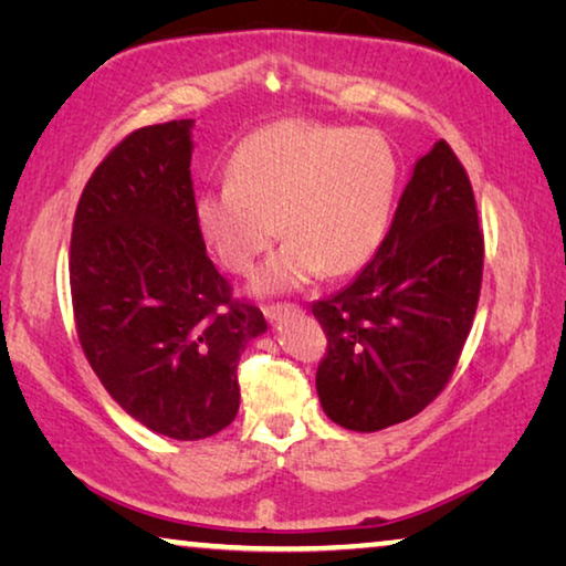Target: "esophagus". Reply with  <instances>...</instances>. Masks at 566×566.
<instances>
[{"instance_id":"1","label":"esophagus","mask_w":566,"mask_h":566,"mask_svg":"<svg viewBox=\"0 0 566 566\" xmlns=\"http://www.w3.org/2000/svg\"><path fill=\"white\" fill-rule=\"evenodd\" d=\"M301 308L298 306H293V303H275V306H265L263 308V313H265V318L268 321H281V318H285V316H293V313H298Z\"/></svg>"}]
</instances>
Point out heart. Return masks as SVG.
<instances>
[{"label":"heart","mask_w":566,"mask_h":566,"mask_svg":"<svg viewBox=\"0 0 566 566\" xmlns=\"http://www.w3.org/2000/svg\"><path fill=\"white\" fill-rule=\"evenodd\" d=\"M399 159L371 128L285 118L242 138L228 181L197 197L195 217L207 245L232 273L255 268L258 295L301 291L318 275H349L369 263L392 222Z\"/></svg>","instance_id":"1"}]
</instances>
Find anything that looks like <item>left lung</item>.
I'll return each instance as SVG.
<instances>
[{
	"mask_svg": "<svg viewBox=\"0 0 566 566\" xmlns=\"http://www.w3.org/2000/svg\"><path fill=\"white\" fill-rule=\"evenodd\" d=\"M481 277L483 234L471 181L440 138L415 161L371 263L311 306L328 338L316 371L328 420L377 432L422 412L463 352Z\"/></svg>",
	"mask_w": 566,
	"mask_h": 566,
	"instance_id": "left-lung-1",
	"label": "left lung"
}]
</instances>
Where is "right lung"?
I'll use <instances>...</instances> for the list:
<instances>
[{"instance_id": "obj_1", "label": "right lung", "mask_w": 566, "mask_h": 566, "mask_svg": "<svg viewBox=\"0 0 566 566\" xmlns=\"http://www.w3.org/2000/svg\"><path fill=\"white\" fill-rule=\"evenodd\" d=\"M192 118L138 128L77 202L71 291L93 371L124 410L171 440L228 428L238 364L268 332L207 258L195 217Z\"/></svg>"}]
</instances>
